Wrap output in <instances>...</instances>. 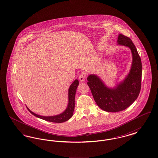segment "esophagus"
Segmentation results:
<instances>
[{"label":"esophagus","instance_id":"1","mask_svg":"<svg viewBox=\"0 0 158 158\" xmlns=\"http://www.w3.org/2000/svg\"><path fill=\"white\" fill-rule=\"evenodd\" d=\"M85 78H86V74H85V73L82 72V73H81L79 74V81H80L81 82L85 81Z\"/></svg>","mask_w":158,"mask_h":158}]
</instances>
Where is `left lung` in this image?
Wrapping results in <instances>:
<instances>
[{
    "instance_id": "obj_1",
    "label": "left lung",
    "mask_w": 158,
    "mask_h": 158,
    "mask_svg": "<svg viewBox=\"0 0 158 158\" xmlns=\"http://www.w3.org/2000/svg\"><path fill=\"white\" fill-rule=\"evenodd\" d=\"M117 43L118 45L128 47L132 54L131 67L125 79L111 88L96 75L87 77V84L97 104L102 110L110 113L126 110L135 101L141 89L142 65L135 45L130 38L123 34L118 35Z\"/></svg>"
}]
</instances>
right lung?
I'll list each match as a JSON object with an SVG mask.
<instances>
[{
  "label": "right lung",
  "mask_w": 158,
  "mask_h": 158,
  "mask_svg": "<svg viewBox=\"0 0 158 158\" xmlns=\"http://www.w3.org/2000/svg\"><path fill=\"white\" fill-rule=\"evenodd\" d=\"M78 85H79V81L77 79H76L70 86L68 90L69 99H68V106L66 109L60 114L53 115V116H42L32 112L27 106V108L32 115L44 120L53 122V123H57L65 122L66 121L69 120L73 115L74 109H75V97L76 92Z\"/></svg>",
  "instance_id": "obj_1"
}]
</instances>
